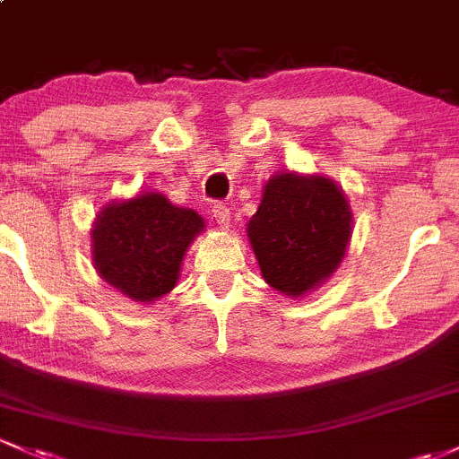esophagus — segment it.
<instances>
[{"label":"esophagus","instance_id":"obj_1","mask_svg":"<svg viewBox=\"0 0 459 459\" xmlns=\"http://www.w3.org/2000/svg\"><path fill=\"white\" fill-rule=\"evenodd\" d=\"M211 215H213L215 221H218L220 226H229L230 221V209L226 204L221 203H215L213 206H211Z\"/></svg>","mask_w":459,"mask_h":459}]
</instances>
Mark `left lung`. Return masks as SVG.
<instances>
[{
  "label": "left lung",
  "instance_id": "left-lung-1",
  "mask_svg": "<svg viewBox=\"0 0 459 459\" xmlns=\"http://www.w3.org/2000/svg\"><path fill=\"white\" fill-rule=\"evenodd\" d=\"M246 233L265 283L299 299L340 268L351 241L352 213L331 178L285 172L265 183Z\"/></svg>",
  "mask_w": 459,
  "mask_h": 459
}]
</instances>
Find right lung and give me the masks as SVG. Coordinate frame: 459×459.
<instances>
[{
	"label": "right lung",
	"mask_w": 459,
	"mask_h": 459,
	"mask_svg": "<svg viewBox=\"0 0 459 459\" xmlns=\"http://www.w3.org/2000/svg\"><path fill=\"white\" fill-rule=\"evenodd\" d=\"M204 220L176 206L159 191L113 200L95 218L91 253L98 274L137 303L174 290L180 264Z\"/></svg>",
	"instance_id": "obj_1"
}]
</instances>
